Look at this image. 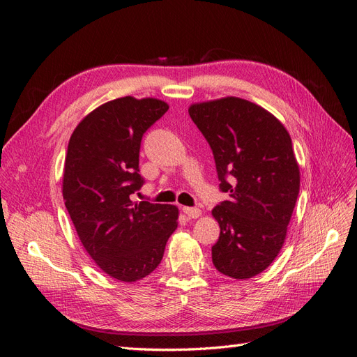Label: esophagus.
<instances>
[{
  "label": "esophagus",
  "instance_id": "esophagus-1",
  "mask_svg": "<svg viewBox=\"0 0 357 357\" xmlns=\"http://www.w3.org/2000/svg\"><path fill=\"white\" fill-rule=\"evenodd\" d=\"M183 211H185L189 219H198L201 215V210L197 207H183Z\"/></svg>",
  "mask_w": 357,
  "mask_h": 357
}]
</instances>
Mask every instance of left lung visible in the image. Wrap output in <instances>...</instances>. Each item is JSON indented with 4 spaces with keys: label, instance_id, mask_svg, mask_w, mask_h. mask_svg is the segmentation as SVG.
<instances>
[{
    "label": "left lung",
    "instance_id": "8db88e82",
    "mask_svg": "<svg viewBox=\"0 0 357 357\" xmlns=\"http://www.w3.org/2000/svg\"><path fill=\"white\" fill-rule=\"evenodd\" d=\"M189 114L207 139L220 190V236L211 247L219 273L236 280L273 264L286 240L299 193V167L283 123L261 105L236 96L192 104Z\"/></svg>",
    "mask_w": 357,
    "mask_h": 357
}]
</instances>
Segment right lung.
Returning a JSON list of instances; mask_svg holds the SVG:
<instances>
[{"instance_id":"right-lung-1","label":"right lung","mask_w":357,"mask_h":357,"mask_svg":"<svg viewBox=\"0 0 357 357\" xmlns=\"http://www.w3.org/2000/svg\"><path fill=\"white\" fill-rule=\"evenodd\" d=\"M167 110L156 98L123 96L91 112L68 143L62 195L74 228L95 264L125 283L155 271L177 229L176 205L129 198L144 183L142 138Z\"/></svg>"}]
</instances>
